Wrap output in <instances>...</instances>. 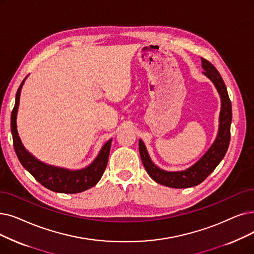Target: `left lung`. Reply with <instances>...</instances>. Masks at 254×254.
<instances>
[{
	"instance_id": "obj_1",
	"label": "left lung",
	"mask_w": 254,
	"mask_h": 254,
	"mask_svg": "<svg viewBox=\"0 0 254 254\" xmlns=\"http://www.w3.org/2000/svg\"><path fill=\"white\" fill-rule=\"evenodd\" d=\"M201 67L204 70L203 74L212 81L220 95V98H221L218 134L211 147L188 169L183 171H167L161 169L151 161L144 142L141 139L139 140L140 157L145 170L154 182L169 187V188H190V187H194L202 183L215 170L218 164L222 161L229 145L230 125L233 112H231V103L226 86L222 76L220 75L211 62L203 58H201Z\"/></svg>"
}]
</instances>
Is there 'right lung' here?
Segmentation results:
<instances>
[{
    "label": "right lung",
    "instance_id": "1",
    "mask_svg": "<svg viewBox=\"0 0 254 254\" xmlns=\"http://www.w3.org/2000/svg\"><path fill=\"white\" fill-rule=\"evenodd\" d=\"M26 79L27 76L18 87L15 96V105L12 110V113H11V134H12L13 138L14 150L20 164L23 165L26 170H28L34 176V179L38 183L51 191L57 193L74 194L92 188L93 186L100 182L107 167L112 139H110L105 143L93 162L82 169L70 170L53 166V165L46 164L36 159L25 148L24 144L21 143L16 126L20 91Z\"/></svg>",
    "mask_w": 254,
    "mask_h": 254
}]
</instances>
